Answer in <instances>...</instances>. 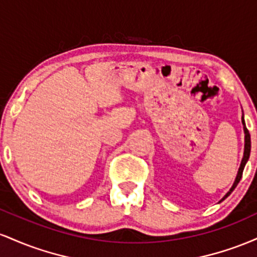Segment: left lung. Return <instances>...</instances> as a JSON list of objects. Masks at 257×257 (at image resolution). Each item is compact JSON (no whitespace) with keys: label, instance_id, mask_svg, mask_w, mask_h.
<instances>
[{"label":"left lung","instance_id":"1","mask_svg":"<svg viewBox=\"0 0 257 257\" xmlns=\"http://www.w3.org/2000/svg\"><path fill=\"white\" fill-rule=\"evenodd\" d=\"M241 123H243V125H244V133H245V146H244V156H243V159H241V163H240L239 170H238V175H237V178H235L234 184H233L232 188H231V190H229V192L227 193L225 197H223L222 200H223V199H226L227 197H228L229 194H231V193L233 192V190H234V188L237 187V185L239 184V181H240V179H241V175H243L244 167H245V164H246L247 159H249V156H250V149H251V141H250V134H249V131H247V129H246V126H245V122H244V117H243V118H241Z\"/></svg>","mask_w":257,"mask_h":257}]
</instances>
